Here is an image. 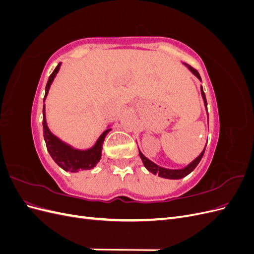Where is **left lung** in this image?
I'll use <instances>...</instances> for the list:
<instances>
[{
    "instance_id": "1",
    "label": "left lung",
    "mask_w": 254,
    "mask_h": 254,
    "mask_svg": "<svg viewBox=\"0 0 254 254\" xmlns=\"http://www.w3.org/2000/svg\"><path fill=\"white\" fill-rule=\"evenodd\" d=\"M187 65H188V64H187ZM188 67L197 76V77H198L199 79L201 80L200 75H199V73H198L197 70H195V68L191 67L190 65H188ZM201 94H202V97H203L204 105H205V107L207 108L206 98H205V94H204L202 87H201ZM205 147H206V145H205ZM205 147H204L203 151L193 161V162H191L190 164H189L187 167L182 168V170H167V168H163V167H161V166H158L157 164L151 162L150 160H148L147 158H146L140 150H139V153H140V157H141V159H142V161H143V163H144L145 167L147 168V170H148L149 172H151L152 174H155V175H156V174H159L160 177H163V178H167V179H181V178H183V177L188 176L189 174H190L191 172H193V171L195 170L196 166L199 164V162H200V160L202 159V157H203V155H204Z\"/></svg>"
}]
</instances>
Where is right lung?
<instances>
[{"mask_svg": "<svg viewBox=\"0 0 254 254\" xmlns=\"http://www.w3.org/2000/svg\"><path fill=\"white\" fill-rule=\"evenodd\" d=\"M59 67H60V64L50 75L47 87H45L44 99L48 95L51 83L53 82L56 74L59 71ZM110 130L111 129H107L106 131H104L103 134L99 136L96 144L92 148L88 150L74 149L71 147V146L61 142L57 136H55L50 131L47 125V121H45V112H44V106H43V135H44L45 144H47V148L53 160L66 172L77 173L79 171L91 170V168H93L98 163V161L101 160L104 140L107 133H108Z\"/></svg>", "mask_w": 254, "mask_h": 254, "instance_id": "obj_1", "label": "right lung"}]
</instances>
